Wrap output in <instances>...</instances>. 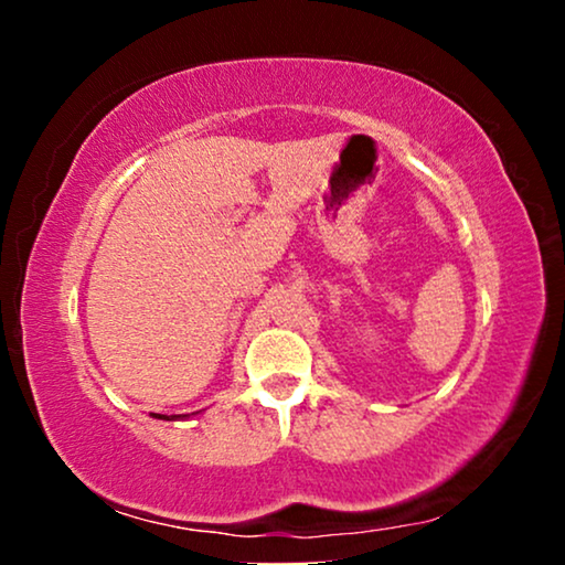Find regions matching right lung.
Returning a JSON list of instances; mask_svg holds the SVG:
<instances>
[{
  "label": "right lung",
  "instance_id": "1",
  "mask_svg": "<svg viewBox=\"0 0 565 565\" xmlns=\"http://www.w3.org/2000/svg\"><path fill=\"white\" fill-rule=\"evenodd\" d=\"M159 419H177V416H167V414H159Z\"/></svg>",
  "mask_w": 565,
  "mask_h": 565
}]
</instances>
